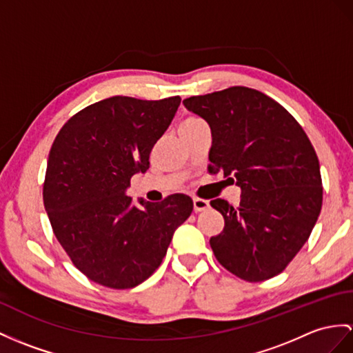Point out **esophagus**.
Here are the masks:
<instances>
[{
	"mask_svg": "<svg viewBox=\"0 0 353 353\" xmlns=\"http://www.w3.org/2000/svg\"><path fill=\"white\" fill-rule=\"evenodd\" d=\"M193 208L196 212H201L210 208V202L201 199V197H193Z\"/></svg>",
	"mask_w": 353,
	"mask_h": 353,
	"instance_id": "obj_1",
	"label": "esophagus"
}]
</instances>
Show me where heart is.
Instances as JSON below:
<instances>
[{
	"label": "heart",
	"instance_id": "heart-1",
	"mask_svg": "<svg viewBox=\"0 0 353 353\" xmlns=\"http://www.w3.org/2000/svg\"><path fill=\"white\" fill-rule=\"evenodd\" d=\"M201 125H205V123L202 121L201 118L187 117L184 121L181 123V127H179V133L187 132V130H193V128H197V127H201Z\"/></svg>",
	"mask_w": 353,
	"mask_h": 353
}]
</instances>
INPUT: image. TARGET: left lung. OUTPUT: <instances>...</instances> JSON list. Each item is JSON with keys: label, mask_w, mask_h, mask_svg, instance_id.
<instances>
[{"label": "left lung", "mask_w": 353, "mask_h": 353, "mask_svg": "<svg viewBox=\"0 0 353 353\" xmlns=\"http://www.w3.org/2000/svg\"><path fill=\"white\" fill-rule=\"evenodd\" d=\"M183 105L211 128V174L234 175L241 188L238 208L211 201L225 217V229L210 239L214 254L243 280L277 276L321 214V166L312 142L285 108L252 88L232 87Z\"/></svg>", "instance_id": "left-lung-1"}]
</instances>
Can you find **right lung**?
<instances>
[{
  "instance_id": "1",
  "label": "right lung",
  "mask_w": 353,
  "mask_h": 353,
  "mask_svg": "<svg viewBox=\"0 0 353 353\" xmlns=\"http://www.w3.org/2000/svg\"><path fill=\"white\" fill-rule=\"evenodd\" d=\"M181 99L115 96L77 112L49 152L43 203L59 244L90 280L132 289L156 271L193 201L172 194L163 202L125 190L150 168V154L174 119Z\"/></svg>"
}]
</instances>
